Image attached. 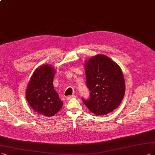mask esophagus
<instances>
[{
    "label": "esophagus",
    "instance_id": "esophagus-1",
    "mask_svg": "<svg viewBox=\"0 0 155 155\" xmlns=\"http://www.w3.org/2000/svg\"><path fill=\"white\" fill-rule=\"evenodd\" d=\"M76 97V96L75 95H74V94H72V95H70V96H67V100H70L71 98H75Z\"/></svg>",
    "mask_w": 155,
    "mask_h": 155
}]
</instances>
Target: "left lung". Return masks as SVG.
Instances as JSON below:
<instances>
[{"label":"left lung","instance_id":"1","mask_svg":"<svg viewBox=\"0 0 155 155\" xmlns=\"http://www.w3.org/2000/svg\"><path fill=\"white\" fill-rule=\"evenodd\" d=\"M89 98H82L96 115H106L119 107L125 93V83L120 67L109 57L97 55L85 64Z\"/></svg>","mask_w":155,"mask_h":155}]
</instances>
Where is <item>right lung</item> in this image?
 Masks as SVG:
<instances>
[{"label": "right lung", "mask_w": 155, "mask_h": 155, "mask_svg": "<svg viewBox=\"0 0 155 155\" xmlns=\"http://www.w3.org/2000/svg\"><path fill=\"white\" fill-rule=\"evenodd\" d=\"M54 74L50 66H40L34 72L26 91V98L32 109L48 117L59 112L63 105L54 88Z\"/></svg>", "instance_id": "add662e5"}]
</instances>
